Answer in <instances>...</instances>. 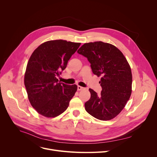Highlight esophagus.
I'll return each mask as SVG.
<instances>
[{"mask_svg":"<svg viewBox=\"0 0 157 157\" xmlns=\"http://www.w3.org/2000/svg\"><path fill=\"white\" fill-rule=\"evenodd\" d=\"M83 89H84L83 87H82L81 86H78V90H79V91H80V90H83Z\"/></svg>","mask_w":157,"mask_h":157,"instance_id":"34e87169","label":"esophagus"}]
</instances>
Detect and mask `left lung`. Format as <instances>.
I'll return each instance as SVG.
<instances>
[{"label": "left lung", "mask_w": 157, "mask_h": 157, "mask_svg": "<svg viewBox=\"0 0 157 157\" xmlns=\"http://www.w3.org/2000/svg\"><path fill=\"white\" fill-rule=\"evenodd\" d=\"M77 52L87 58L94 74L102 76L101 93L89 89L91 97L85 104L86 111L100 120L116 117L132 93V76L125 57L117 47L102 41L85 43Z\"/></svg>", "instance_id": "8db88e82"}]
</instances>
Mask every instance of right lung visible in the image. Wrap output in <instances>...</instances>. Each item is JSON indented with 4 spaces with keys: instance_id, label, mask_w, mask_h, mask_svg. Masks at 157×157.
I'll return each mask as SVG.
<instances>
[{
    "instance_id": "add662e5",
    "label": "right lung",
    "mask_w": 157,
    "mask_h": 157,
    "mask_svg": "<svg viewBox=\"0 0 157 157\" xmlns=\"http://www.w3.org/2000/svg\"><path fill=\"white\" fill-rule=\"evenodd\" d=\"M80 44L62 39L49 40L30 56L24 83L32 106L43 116L53 118L63 113L77 91V85L59 83L57 76Z\"/></svg>"
}]
</instances>
